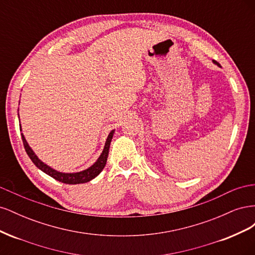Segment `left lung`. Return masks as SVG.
Instances as JSON below:
<instances>
[{
	"mask_svg": "<svg viewBox=\"0 0 255 255\" xmlns=\"http://www.w3.org/2000/svg\"><path fill=\"white\" fill-rule=\"evenodd\" d=\"M213 63H214L215 65H217L218 67H221V66H220V64H219V63H217V61H216V60H213Z\"/></svg>",
	"mask_w": 255,
	"mask_h": 255,
	"instance_id": "left-lung-1",
	"label": "left lung"
}]
</instances>
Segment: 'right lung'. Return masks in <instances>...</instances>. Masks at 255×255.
I'll return each mask as SVG.
<instances>
[{"label":"right lung","instance_id":"obj_1","mask_svg":"<svg viewBox=\"0 0 255 255\" xmlns=\"http://www.w3.org/2000/svg\"><path fill=\"white\" fill-rule=\"evenodd\" d=\"M20 130H22V128H20ZM115 133V129H113L112 132L107 136V139L105 141V145L104 149L101 153V155L99 156V158L97 159L96 163L90 166L89 168L85 169L83 171L80 172H73V173H66V172H59L55 169L51 168L50 166H48L47 164H44L42 160H40L38 158V156L35 154V152L32 150V148L28 145L24 135L21 133L22 136V140H23V144H24V149L27 153V155L29 156V158L32 159L33 163L35 164V166L37 168H39L41 171H43L44 173H47L48 175L52 176L53 179H55L56 181H59L61 183L65 184H83V183H87L89 181H91L92 179H95L96 176H98L101 172L105 165H106V160H107V156H109V151H110V145H111V141L113 139V136Z\"/></svg>","mask_w":255,"mask_h":255}]
</instances>
